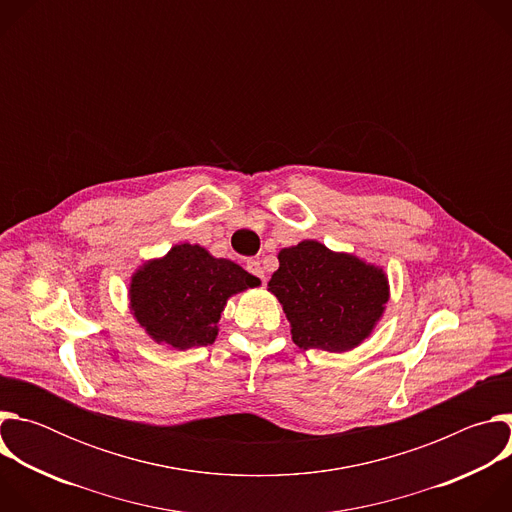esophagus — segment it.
I'll return each instance as SVG.
<instances>
[{
    "label": "esophagus",
    "instance_id": "34e87169",
    "mask_svg": "<svg viewBox=\"0 0 512 512\" xmlns=\"http://www.w3.org/2000/svg\"><path fill=\"white\" fill-rule=\"evenodd\" d=\"M247 271H249L251 275L259 277L261 281H265V271H263V267H261V263H259L257 259H249V261H247Z\"/></svg>",
    "mask_w": 512,
    "mask_h": 512
}]
</instances>
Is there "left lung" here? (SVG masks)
<instances>
[{
	"label": "left lung",
	"mask_w": 512,
	"mask_h": 512,
	"mask_svg": "<svg viewBox=\"0 0 512 512\" xmlns=\"http://www.w3.org/2000/svg\"><path fill=\"white\" fill-rule=\"evenodd\" d=\"M277 259L269 289L300 348L344 352L373 332L389 300L383 269L318 241L281 249Z\"/></svg>",
	"instance_id": "8db88e82"
}]
</instances>
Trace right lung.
I'll use <instances>...</instances> for the list:
<instances>
[{
  "label": "right lung",
  "mask_w": 512,
  "mask_h": 512,
  "mask_svg": "<svg viewBox=\"0 0 512 512\" xmlns=\"http://www.w3.org/2000/svg\"><path fill=\"white\" fill-rule=\"evenodd\" d=\"M259 283L241 265L182 243L133 275L129 298L133 316L158 344L186 350L212 344L227 300Z\"/></svg>",
  "instance_id": "1"
}]
</instances>
